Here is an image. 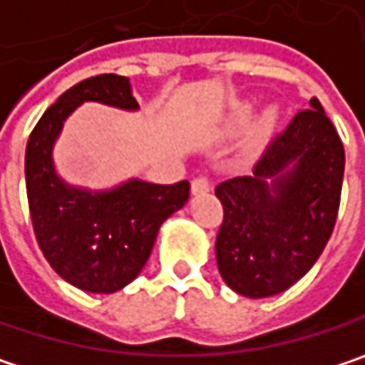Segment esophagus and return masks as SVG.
Masks as SVG:
<instances>
[{
	"mask_svg": "<svg viewBox=\"0 0 365 365\" xmlns=\"http://www.w3.org/2000/svg\"><path fill=\"white\" fill-rule=\"evenodd\" d=\"M210 191V180L205 176H197L195 180L191 182V193L193 195H203Z\"/></svg>",
	"mask_w": 365,
	"mask_h": 365,
	"instance_id": "34e87169",
	"label": "esophagus"
}]
</instances>
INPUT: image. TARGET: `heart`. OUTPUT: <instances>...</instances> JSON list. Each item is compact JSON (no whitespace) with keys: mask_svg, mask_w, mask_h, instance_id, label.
I'll use <instances>...</instances> for the list:
<instances>
[{"mask_svg":"<svg viewBox=\"0 0 365 365\" xmlns=\"http://www.w3.org/2000/svg\"><path fill=\"white\" fill-rule=\"evenodd\" d=\"M251 114H253L251 103H241V106H237V108L232 110V114H230V128H232V130H239V128L247 126V122L251 120ZM274 122H276V112L270 108V110L264 112V116H262L259 124H257V130H259V133L272 130Z\"/></svg>","mask_w":365,"mask_h":365,"instance_id":"b5f03b06","label":"heart"}]
</instances>
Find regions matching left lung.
<instances>
[{"label":"left lung","instance_id":"8db88e82","mask_svg":"<svg viewBox=\"0 0 365 365\" xmlns=\"http://www.w3.org/2000/svg\"><path fill=\"white\" fill-rule=\"evenodd\" d=\"M345 149L316 97L274 139L251 176L216 187L224 222L216 262L239 295L272 297L309 272L332 235Z\"/></svg>","mask_w":365,"mask_h":365}]
</instances>
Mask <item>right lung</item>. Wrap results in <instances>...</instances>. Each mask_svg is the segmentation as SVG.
Instances as JSON below:
<instances>
[{
  "mask_svg": "<svg viewBox=\"0 0 365 365\" xmlns=\"http://www.w3.org/2000/svg\"><path fill=\"white\" fill-rule=\"evenodd\" d=\"M95 101L124 112L139 103L126 76L99 74L70 87L47 108L29 137L26 197L35 237L49 266L87 293H116L147 264L160 226L189 201V182L128 178L112 189L74 187L58 174L53 147L68 116Z\"/></svg>",
  "mask_w": 365,
  "mask_h": 365,
  "instance_id": "right-lung-1",
  "label": "right lung"
}]
</instances>
